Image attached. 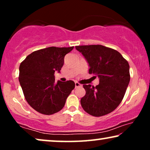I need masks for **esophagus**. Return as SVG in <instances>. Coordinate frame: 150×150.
Masks as SVG:
<instances>
[{
	"instance_id": "1",
	"label": "esophagus",
	"mask_w": 150,
	"mask_h": 150,
	"mask_svg": "<svg viewBox=\"0 0 150 150\" xmlns=\"http://www.w3.org/2000/svg\"><path fill=\"white\" fill-rule=\"evenodd\" d=\"M75 86H76V87H81L82 85L80 83H77V82H76V83H75Z\"/></svg>"
}]
</instances>
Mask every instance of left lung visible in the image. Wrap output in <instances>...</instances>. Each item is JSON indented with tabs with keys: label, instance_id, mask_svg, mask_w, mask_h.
I'll list each match as a JSON object with an SVG mask.
<instances>
[{
	"label": "left lung",
	"instance_id": "left-lung-1",
	"mask_svg": "<svg viewBox=\"0 0 150 150\" xmlns=\"http://www.w3.org/2000/svg\"><path fill=\"white\" fill-rule=\"evenodd\" d=\"M89 63L90 74L97 75L99 85H83L86 94L81 104L85 112L95 117L107 115L122 101L130 82L128 62L118 51L102 45L76 46Z\"/></svg>",
	"mask_w": 150,
	"mask_h": 150
}]
</instances>
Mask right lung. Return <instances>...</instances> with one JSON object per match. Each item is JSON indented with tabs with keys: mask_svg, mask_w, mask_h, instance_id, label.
Listing matches in <instances>:
<instances>
[{
	"mask_svg": "<svg viewBox=\"0 0 150 150\" xmlns=\"http://www.w3.org/2000/svg\"><path fill=\"white\" fill-rule=\"evenodd\" d=\"M48 47L33 52L20 63L19 81L24 98L40 113L52 115L60 111L74 89L72 81L55 83L54 72H60L65 54L73 50Z\"/></svg>",
	"mask_w": 150,
	"mask_h": 150,
	"instance_id": "1",
	"label": "right lung"
}]
</instances>
